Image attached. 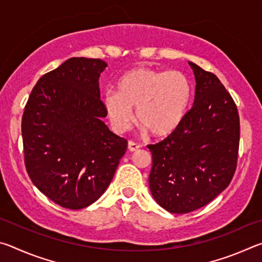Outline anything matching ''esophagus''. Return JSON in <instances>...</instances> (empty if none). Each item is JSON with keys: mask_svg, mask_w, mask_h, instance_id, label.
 I'll return each mask as SVG.
<instances>
[{"mask_svg": "<svg viewBox=\"0 0 262 262\" xmlns=\"http://www.w3.org/2000/svg\"><path fill=\"white\" fill-rule=\"evenodd\" d=\"M140 147H141L140 143H136V142H134V141L128 142V149H129L130 151H136V150Z\"/></svg>", "mask_w": 262, "mask_h": 262, "instance_id": "1", "label": "esophagus"}]
</instances>
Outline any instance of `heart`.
<instances>
[{"instance_id":"1","label":"heart","mask_w":262,"mask_h":262,"mask_svg":"<svg viewBox=\"0 0 262 262\" xmlns=\"http://www.w3.org/2000/svg\"><path fill=\"white\" fill-rule=\"evenodd\" d=\"M192 96V82L184 73L135 68L122 75L117 92H107L103 104L115 130L125 132L129 127L136 108V122L159 137L180 126Z\"/></svg>"}]
</instances>
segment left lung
Segmentation results:
<instances>
[{"label":"left lung","mask_w":262,"mask_h":262,"mask_svg":"<svg viewBox=\"0 0 262 262\" xmlns=\"http://www.w3.org/2000/svg\"><path fill=\"white\" fill-rule=\"evenodd\" d=\"M189 64L196 79L192 108L165 140L148 145L150 190L172 214H186L214 200L231 183L238 161L236 103L216 75Z\"/></svg>","instance_id":"obj_1"}]
</instances>
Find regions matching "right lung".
<instances>
[{"label": "right lung", "mask_w": 262, "mask_h": 262, "mask_svg": "<svg viewBox=\"0 0 262 262\" xmlns=\"http://www.w3.org/2000/svg\"><path fill=\"white\" fill-rule=\"evenodd\" d=\"M101 59L72 57L42 75L21 118L24 163L35 187L72 210L98 200L113 179L127 140L106 117L98 79Z\"/></svg>", "instance_id": "add662e5"}]
</instances>
